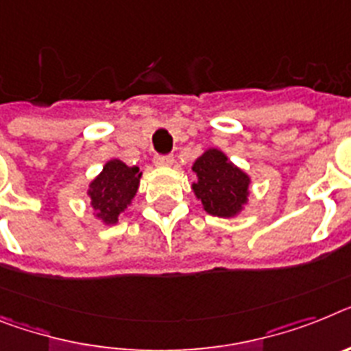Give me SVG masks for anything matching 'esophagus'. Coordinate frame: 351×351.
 <instances>
[{"label": "esophagus", "mask_w": 351, "mask_h": 351, "mask_svg": "<svg viewBox=\"0 0 351 351\" xmlns=\"http://www.w3.org/2000/svg\"><path fill=\"white\" fill-rule=\"evenodd\" d=\"M153 162H155V166H173L175 157L173 155H157Z\"/></svg>", "instance_id": "obj_1"}]
</instances>
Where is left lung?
<instances>
[{"mask_svg": "<svg viewBox=\"0 0 351 351\" xmlns=\"http://www.w3.org/2000/svg\"><path fill=\"white\" fill-rule=\"evenodd\" d=\"M193 171L198 182L193 189L203 208L217 217L235 216L248 196L250 178L235 167L219 149H208L194 162Z\"/></svg>", "mask_w": 351, "mask_h": 351, "instance_id": "1", "label": "left lung"}]
</instances>
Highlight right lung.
Listing matches in <instances>:
<instances>
[{"label": "right lung", "instance_id": "right-lung-1", "mask_svg": "<svg viewBox=\"0 0 351 351\" xmlns=\"http://www.w3.org/2000/svg\"><path fill=\"white\" fill-rule=\"evenodd\" d=\"M139 167H128L121 160H110L105 164L94 182L90 184L89 196L96 216L105 223H117V217L128 205L139 187Z\"/></svg>", "mask_w": 351, "mask_h": 351}]
</instances>
